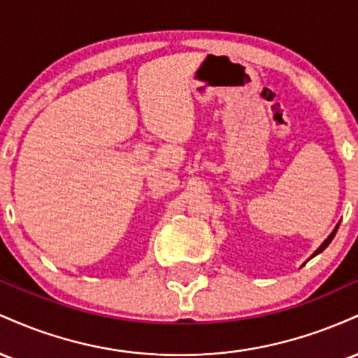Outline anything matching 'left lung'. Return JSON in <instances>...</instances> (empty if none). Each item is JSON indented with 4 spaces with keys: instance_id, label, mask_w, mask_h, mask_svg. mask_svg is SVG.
<instances>
[{
    "instance_id": "1",
    "label": "left lung",
    "mask_w": 358,
    "mask_h": 358,
    "mask_svg": "<svg viewBox=\"0 0 358 358\" xmlns=\"http://www.w3.org/2000/svg\"><path fill=\"white\" fill-rule=\"evenodd\" d=\"M338 225H340V222H338V224H336V227H335V229H334V232H331V234H330V236H328V237H327V239H324V241H323V242H322V245H320V248H318V249H316V250H315V252H313V256H311V257H315V256H318V254H320V252H323V250H324V249H327V248H328V244H330V242H331V241H334V237H335V234H336V231H338ZM311 257H310V259H311Z\"/></svg>"
}]
</instances>
